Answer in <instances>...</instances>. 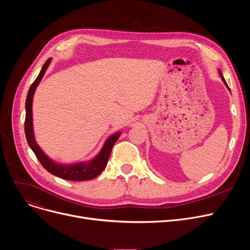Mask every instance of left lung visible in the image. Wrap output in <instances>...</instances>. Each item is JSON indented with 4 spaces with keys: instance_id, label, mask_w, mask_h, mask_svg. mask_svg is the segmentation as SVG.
<instances>
[{
    "instance_id": "left-lung-1",
    "label": "left lung",
    "mask_w": 250,
    "mask_h": 250,
    "mask_svg": "<svg viewBox=\"0 0 250 250\" xmlns=\"http://www.w3.org/2000/svg\"><path fill=\"white\" fill-rule=\"evenodd\" d=\"M219 75H220V77H221V79H222V81L224 82V84H225V86L228 88V90L230 91V88H229V86L227 85V83H226V81H225V79H224V77H223V74H222V72H221V70H219Z\"/></svg>"
}]
</instances>
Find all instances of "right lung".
I'll list each match as a JSON object with an SVG mask.
<instances>
[{"label": "right lung", "mask_w": 250, "mask_h": 250, "mask_svg": "<svg viewBox=\"0 0 250 250\" xmlns=\"http://www.w3.org/2000/svg\"><path fill=\"white\" fill-rule=\"evenodd\" d=\"M50 62H51V59H48L45 62L41 73H39V75L35 79V81L30 86L27 97H26V103H25L26 115H25V125H24L26 140H27L28 145L31 148V150L34 152L38 161L42 163V165L47 170L49 173L54 174L58 177H61L62 179L72 180V181H82V180L93 179L96 176H98L103 171V169L106 167L112 147L114 146L117 139L121 137V132H117L111 135L108 139H106L100 152L94 157L93 159H91L89 161L78 162L74 164H60L50 159L49 157L42 150V148L37 145L35 137H34V132H33V117H32V101H33L35 90L38 84L41 83L42 79L43 78Z\"/></svg>", "instance_id": "add662e5"}]
</instances>
